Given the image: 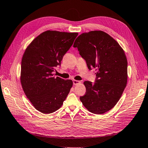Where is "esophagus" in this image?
I'll use <instances>...</instances> for the list:
<instances>
[{"mask_svg": "<svg viewBox=\"0 0 148 148\" xmlns=\"http://www.w3.org/2000/svg\"><path fill=\"white\" fill-rule=\"evenodd\" d=\"M79 83H80V82L78 81V80H75V79H73V84L74 85H78V84H79Z\"/></svg>", "mask_w": 148, "mask_h": 148, "instance_id": "1", "label": "esophagus"}]
</instances>
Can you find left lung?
Masks as SVG:
<instances>
[{
	"instance_id": "8db88e82",
	"label": "left lung",
	"mask_w": 148,
	"mask_h": 148,
	"mask_svg": "<svg viewBox=\"0 0 148 148\" xmlns=\"http://www.w3.org/2000/svg\"><path fill=\"white\" fill-rule=\"evenodd\" d=\"M74 48L85 60L90 70L95 69L96 79L85 81L86 94L79 97L90 112L103 114L116 105L127 84L126 57L118 43L103 31L79 35Z\"/></svg>"
}]
</instances>
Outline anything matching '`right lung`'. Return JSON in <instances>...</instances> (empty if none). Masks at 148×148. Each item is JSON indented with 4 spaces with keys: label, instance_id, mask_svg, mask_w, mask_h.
I'll use <instances>...</instances> for the list:
<instances>
[{
    "label": "right lung",
    "instance_id": "1",
    "mask_svg": "<svg viewBox=\"0 0 148 148\" xmlns=\"http://www.w3.org/2000/svg\"><path fill=\"white\" fill-rule=\"evenodd\" d=\"M77 35L78 33L44 32L32 42L23 55L22 88L35 109L42 113L58 110L72 87L71 79L55 77L53 73Z\"/></svg>",
    "mask_w": 148,
    "mask_h": 148
}]
</instances>
